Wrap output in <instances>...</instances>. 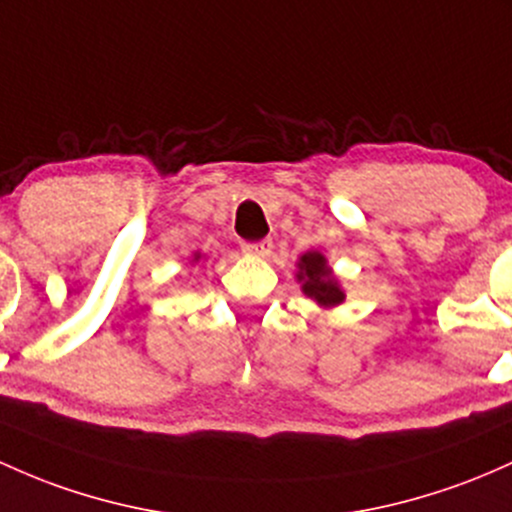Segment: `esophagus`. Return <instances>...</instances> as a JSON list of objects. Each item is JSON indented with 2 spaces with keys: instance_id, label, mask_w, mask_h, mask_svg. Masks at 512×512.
Here are the masks:
<instances>
[{
  "instance_id": "obj_1",
  "label": "esophagus",
  "mask_w": 512,
  "mask_h": 512,
  "mask_svg": "<svg viewBox=\"0 0 512 512\" xmlns=\"http://www.w3.org/2000/svg\"><path fill=\"white\" fill-rule=\"evenodd\" d=\"M272 240L265 238V240H257V243H243V252L247 255H255V257H267L269 252H272Z\"/></svg>"
}]
</instances>
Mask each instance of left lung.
<instances>
[{
    "mask_svg": "<svg viewBox=\"0 0 512 512\" xmlns=\"http://www.w3.org/2000/svg\"><path fill=\"white\" fill-rule=\"evenodd\" d=\"M296 282L301 284V291L318 303L320 308H335L345 301V289L340 279L333 274V267L328 265V257L318 250L303 252L296 262Z\"/></svg>",
    "mask_w": 512,
    "mask_h": 512,
    "instance_id": "left-lung-1",
    "label": "left lung"
}]
</instances>
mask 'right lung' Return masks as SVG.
I'll return each instance as SVG.
<instances>
[{"instance_id": "add662e5", "label": "right lung", "mask_w": 512, "mask_h": 512, "mask_svg": "<svg viewBox=\"0 0 512 512\" xmlns=\"http://www.w3.org/2000/svg\"><path fill=\"white\" fill-rule=\"evenodd\" d=\"M201 260H204V255H201V252H194V255H192V265H196V262H201Z\"/></svg>"}]
</instances>
